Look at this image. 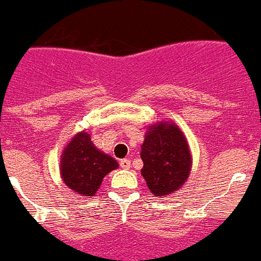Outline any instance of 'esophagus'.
<instances>
[{
  "mask_svg": "<svg viewBox=\"0 0 261 261\" xmlns=\"http://www.w3.org/2000/svg\"><path fill=\"white\" fill-rule=\"evenodd\" d=\"M119 166L123 168V170H128V168L131 167V162L128 161V159H122V161L119 162Z\"/></svg>",
  "mask_w": 261,
  "mask_h": 261,
  "instance_id": "1",
  "label": "esophagus"
}]
</instances>
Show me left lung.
<instances>
[{"label": "left lung", "mask_w": 261, "mask_h": 261, "mask_svg": "<svg viewBox=\"0 0 261 261\" xmlns=\"http://www.w3.org/2000/svg\"><path fill=\"white\" fill-rule=\"evenodd\" d=\"M142 175L155 196L172 194L185 185L191 170V155L185 135L174 123L150 127L142 144Z\"/></svg>", "instance_id": "8db88e82"}]
</instances>
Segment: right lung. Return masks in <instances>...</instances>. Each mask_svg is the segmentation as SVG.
Segmentation results:
<instances>
[{"instance_id":"1","label":"right lung","mask_w":261,"mask_h":261,"mask_svg":"<svg viewBox=\"0 0 261 261\" xmlns=\"http://www.w3.org/2000/svg\"><path fill=\"white\" fill-rule=\"evenodd\" d=\"M117 167L118 162L97 150L86 133L74 137L61 159L63 181L82 196H93L105 176Z\"/></svg>"}]
</instances>
